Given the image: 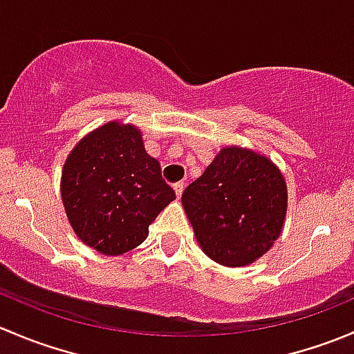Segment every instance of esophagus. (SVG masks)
Returning <instances> with one entry per match:
<instances>
[{
  "mask_svg": "<svg viewBox=\"0 0 354 354\" xmlns=\"http://www.w3.org/2000/svg\"><path fill=\"white\" fill-rule=\"evenodd\" d=\"M173 188H174V194H176V197L180 198V197H181V194H183L185 183H183V181H180V183H176V185H174Z\"/></svg>",
  "mask_w": 354,
  "mask_h": 354,
  "instance_id": "34e87169",
  "label": "esophagus"
}]
</instances>
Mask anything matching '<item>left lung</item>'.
<instances>
[{
    "instance_id": "obj_1",
    "label": "left lung",
    "mask_w": 354,
    "mask_h": 354,
    "mask_svg": "<svg viewBox=\"0 0 354 354\" xmlns=\"http://www.w3.org/2000/svg\"><path fill=\"white\" fill-rule=\"evenodd\" d=\"M200 248L226 267L259 260L281 236L288 187L267 156L227 145L181 195Z\"/></svg>"
}]
</instances>
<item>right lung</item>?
I'll list each match as a JSON object with an SVG mask.
<instances>
[{
    "mask_svg": "<svg viewBox=\"0 0 354 354\" xmlns=\"http://www.w3.org/2000/svg\"><path fill=\"white\" fill-rule=\"evenodd\" d=\"M59 188L71 230L108 257L137 248L160 210L176 198L160 176L159 160L145 152L138 127L118 120L71 149Z\"/></svg>",
    "mask_w": 354,
    "mask_h": 354,
    "instance_id": "1",
    "label": "right lung"
}]
</instances>
